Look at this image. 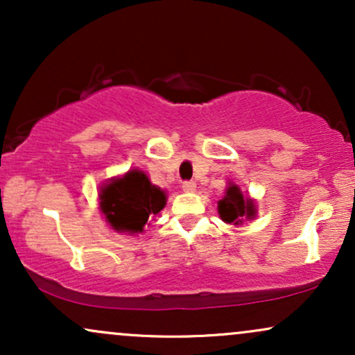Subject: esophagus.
<instances>
[{
    "label": "esophagus",
    "instance_id": "esophagus-1",
    "mask_svg": "<svg viewBox=\"0 0 355 355\" xmlns=\"http://www.w3.org/2000/svg\"><path fill=\"white\" fill-rule=\"evenodd\" d=\"M182 190L185 191V193H193V191L197 190V183H195V182H183L182 183Z\"/></svg>",
    "mask_w": 355,
    "mask_h": 355
}]
</instances>
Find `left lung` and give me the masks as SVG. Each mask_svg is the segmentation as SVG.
I'll return each instance as SVG.
<instances>
[{"label": "left lung", "mask_w": 355, "mask_h": 355, "mask_svg": "<svg viewBox=\"0 0 355 355\" xmlns=\"http://www.w3.org/2000/svg\"><path fill=\"white\" fill-rule=\"evenodd\" d=\"M218 217L230 225H243L245 220H254L257 217V205L254 198L242 193L237 183L229 182L223 197L217 203Z\"/></svg>", "instance_id": "obj_1"}]
</instances>
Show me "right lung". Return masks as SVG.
<instances>
[{
    "label": "right lung",
    "instance_id": "1",
    "mask_svg": "<svg viewBox=\"0 0 355 355\" xmlns=\"http://www.w3.org/2000/svg\"><path fill=\"white\" fill-rule=\"evenodd\" d=\"M100 210L110 229L118 234H141L148 218L166 205V191L150 182L144 170L132 168L100 187Z\"/></svg>",
    "mask_w": 355,
    "mask_h": 355
}]
</instances>
